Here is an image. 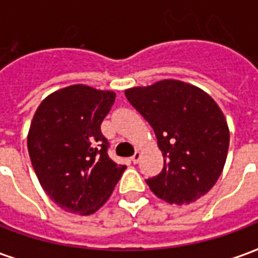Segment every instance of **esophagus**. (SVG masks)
<instances>
[{
  "instance_id": "esophagus-1",
  "label": "esophagus",
  "mask_w": 258,
  "mask_h": 258,
  "mask_svg": "<svg viewBox=\"0 0 258 258\" xmlns=\"http://www.w3.org/2000/svg\"><path fill=\"white\" fill-rule=\"evenodd\" d=\"M140 159H141V153L140 152H135L134 156L131 157V162L134 163V164H137V163L140 162Z\"/></svg>"
}]
</instances>
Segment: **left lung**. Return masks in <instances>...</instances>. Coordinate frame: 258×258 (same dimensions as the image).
I'll use <instances>...</instances> for the list:
<instances>
[{
    "mask_svg": "<svg viewBox=\"0 0 258 258\" xmlns=\"http://www.w3.org/2000/svg\"><path fill=\"white\" fill-rule=\"evenodd\" d=\"M155 131L164 166L146 179L157 198L189 205L221 175L229 146L224 113L207 92L179 80H162L124 91Z\"/></svg>",
    "mask_w": 258,
    "mask_h": 258,
    "instance_id": "8db88e82",
    "label": "left lung"
}]
</instances>
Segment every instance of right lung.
Segmentation results:
<instances>
[{
	"label": "right lung",
	"instance_id": "add662e5",
	"mask_svg": "<svg viewBox=\"0 0 258 258\" xmlns=\"http://www.w3.org/2000/svg\"><path fill=\"white\" fill-rule=\"evenodd\" d=\"M113 91L69 85L37 107L27 149L45 194L64 211L90 216L106 203L125 166L107 156L101 124L114 103Z\"/></svg>",
	"mask_w": 258,
	"mask_h": 258
}]
</instances>
